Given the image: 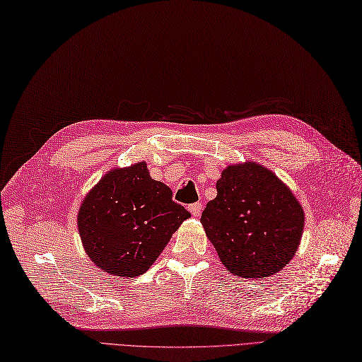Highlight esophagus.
<instances>
[{"label": "esophagus", "instance_id": "1", "mask_svg": "<svg viewBox=\"0 0 362 362\" xmlns=\"http://www.w3.org/2000/svg\"><path fill=\"white\" fill-rule=\"evenodd\" d=\"M189 211L194 217H199V216H201V211H202V204L201 202H196V204L189 205Z\"/></svg>", "mask_w": 362, "mask_h": 362}]
</instances>
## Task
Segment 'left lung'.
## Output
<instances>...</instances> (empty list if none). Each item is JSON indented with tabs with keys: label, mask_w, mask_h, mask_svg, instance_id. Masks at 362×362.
Listing matches in <instances>:
<instances>
[{
	"label": "left lung",
	"mask_w": 362,
	"mask_h": 362,
	"mask_svg": "<svg viewBox=\"0 0 362 362\" xmlns=\"http://www.w3.org/2000/svg\"><path fill=\"white\" fill-rule=\"evenodd\" d=\"M216 187L201 223L224 267L262 279L288 265L304 228V211L288 187L256 163L226 168Z\"/></svg>",
	"instance_id": "1"
}]
</instances>
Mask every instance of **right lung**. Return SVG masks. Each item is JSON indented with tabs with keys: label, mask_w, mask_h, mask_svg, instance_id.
Listing matches in <instances>:
<instances>
[{
	"label": "right lung",
	"mask_w": 362,
	"mask_h": 362,
	"mask_svg": "<svg viewBox=\"0 0 362 362\" xmlns=\"http://www.w3.org/2000/svg\"><path fill=\"white\" fill-rule=\"evenodd\" d=\"M189 217L172 201L169 187L149 177L141 161L106 173L85 197L78 224L86 255L98 268L110 276L138 277Z\"/></svg>",
	"instance_id": "1"
}]
</instances>
